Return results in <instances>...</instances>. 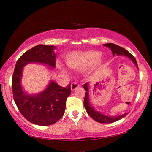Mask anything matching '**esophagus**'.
I'll return each instance as SVG.
<instances>
[{"label":"esophagus","mask_w":152,"mask_h":152,"mask_svg":"<svg viewBox=\"0 0 152 152\" xmlns=\"http://www.w3.org/2000/svg\"><path fill=\"white\" fill-rule=\"evenodd\" d=\"M79 86H80V85H79L77 82H72V84H70V88H71L72 91L75 90V89Z\"/></svg>","instance_id":"34e87169"}]
</instances>
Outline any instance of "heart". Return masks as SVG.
Segmentation results:
<instances>
[{
    "label": "heart",
    "instance_id": "obj_1",
    "mask_svg": "<svg viewBox=\"0 0 152 152\" xmlns=\"http://www.w3.org/2000/svg\"><path fill=\"white\" fill-rule=\"evenodd\" d=\"M104 62L101 52L95 50L75 51L68 53L66 57V63L72 69L82 71L84 70L87 75L95 72ZM59 67L64 72H67L61 65Z\"/></svg>",
    "mask_w": 152,
    "mask_h": 152
}]
</instances>
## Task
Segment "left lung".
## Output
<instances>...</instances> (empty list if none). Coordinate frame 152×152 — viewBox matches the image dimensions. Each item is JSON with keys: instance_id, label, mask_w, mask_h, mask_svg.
Wrapping results in <instances>:
<instances>
[{"instance_id": "8db88e82", "label": "left lung", "mask_w": 152, "mask_h": 152, "mask_svg": "<svg viewBox=\"0 0 152 152\" xmlns=\"http://www.w3.org/2000/svg\"><path fill=\"white\" fill-rule=\"evenodd\" d=\"M104 45L111 49L113 56L115 55L125 56V57L129 58V59L133 61V63L136 66V67L138 68V64H137V61L136 59H135V57L130 53H129L126 50L123 48L119 46V45H115L114 44V43H106V44H104ZM88 85H89L88 82H86V84L84 85V88L85 89V91H86V95H85L84 100V105L85 109L86 110L87 113H88L93 120H95V121L99 122V123H112V122H114L117 121V120L122 119V118L125 117V116L127 115L128 113H126L121 115L109 116V115H105V114H104L102 113H101V112L97 111L96 109H95V108L92 107V105H91V104L90 102Z\"/></svg>"}]
</instances>
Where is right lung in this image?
<instances>
[{"label":"right lung","mask_w":152,"mask_h":152,"mask_svg":"<svg viewBox=\"0 0 152 152\" xmlns=\"http://www.w3.org/2000/svg\"><path fill=\"white\" fill-rule=\"evenodd\" d=\"M55 48L54 45L40 44L26 51L16 61L12 76V92L18 110L26 120L37 125H50L63 116L66 99L71 93L70 85L64 88L51 80L41 93L28 94L21 85L23 70L30 63L45 64L50 70L55 68Z\"/></svg>","instance_id":"1"}]
</instances>
